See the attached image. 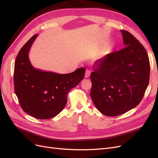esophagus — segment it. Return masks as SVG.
<instances>
[{
	"instance_id": "34e87169",
	"label": "esophagus",
	"mask_w": 158,
	"mask_h": 158,
	"mask_svg": "<svg viewBox=\"0 0 158 158\" xmlns=\"http://www.w3.org/2000/svg\"><path fill=\"white\" fill-rule=\"evenodd\" d=\"M91 74V70L89 69L85 70V78H89Z\"/></svg>"
}]
</instances>
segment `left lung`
I'll return each instance as SVG.
<instances>
[{
	"mask_svg": "<svg viewBox=\"0 0 158 158\" xmlns=\"http://www.w3.org/2000/svg\"><path fill=\"white\" fill-rule=\"evenodd\" d=\"M125 47L96 61L90 76V96L105 115L116 117L137 106L149 84L147 52L130 32L121 30Z\"/></svg>",
	"mask_w": 158,
	"mask_h": 158,
	"instance_id": "8db88e82",
	"label": "left lung"
}]
</instances>
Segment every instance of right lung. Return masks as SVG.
I'll use <instances>...</instances> for the list:
<instances>
[{"label": "right lung", "instance_id": "right-lung-1", "mask_svg": "<svg viewBox=\"0 0 158 158\" xmlns=\"http://www.w3.org/2000/svg\"><path fill=\"white\" fill-rule=\"evenodd\" d=\"M37 35L26 42L16 56L14 92L23 111L38 119H49L63 109L69 92L82 81L85 69H78L66 74L35 69L30 64L28 52Z\"/></svg>", "mask_w": 158, "mask_h": 158}]
</instances>
